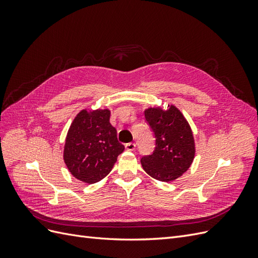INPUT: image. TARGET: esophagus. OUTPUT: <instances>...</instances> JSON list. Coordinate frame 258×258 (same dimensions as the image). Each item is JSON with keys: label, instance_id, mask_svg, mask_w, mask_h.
Here are the masks:
<instances>
[{"label": "esophagus", "instance_id": "obj_1", "mask_svg": "<svg viewBox=\"0 0 258 258\" xmlns=\"http://www.w3.org/2000/svg\"><path fill=\"white\" fill-rule=\"evenodd\" d=\"M124 147H126L127 151H135L136 150V143H127L126 145H124Z\"/></svg>", "mask_w": 258, "mask_h": 258}]
</instances>
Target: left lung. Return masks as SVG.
<instances>
[{"label": "left lung", "mask_w": 258, "mask_h": 258, "mask_svg": "<svg viewBox=\"0 0 258 258\" xmlns=\"http://www.w3.org/2000/svg\"><path fill=\"white\" fill-rule=\"evenodd\" d=\"M144 115L155 135L156 147L152 155L142 157V167L155 179L174 181L189 169L196 153L189 123L172 104L167 110L148 107Z\"/></svg>", "instance_id": "obj_1"}]
</instances>
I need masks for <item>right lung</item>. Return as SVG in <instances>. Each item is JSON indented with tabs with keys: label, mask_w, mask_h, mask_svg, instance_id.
I'll return each instance as SVG.
<instances>
[{
	"label": "right lung",
	"mask_w": 258,
	"mask_h": 258,
	"mask_svg": "<svg viewBox=\"0 0 258 258\" xmlns=\"http://www.w3.org/2000/svg\"><path fill=\"white\" fill-rule=\"evenodd\" d=\"M111 111L85 108L75 116L66 138L63 160L71 174L93 184L111 172L124 146L110 122Z\"/></svg>",
	"instance_id": "1"
}]
</instances>
